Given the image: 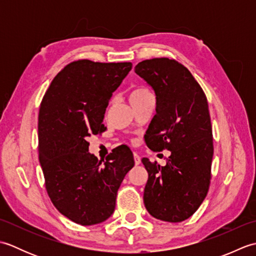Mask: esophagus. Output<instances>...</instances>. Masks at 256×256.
Returning <instances> with one entry per match:
<instances>
[{
	"label": "esophagus",
	"mask_w": 256,
	"mask_h": 256,
	"mask_svg": "<svg viewBox=\"0 0 256 256\" xmlns=\"http://www.w3.org/2000/svg\"><path fill=\"white\" fill-rule=\"evenodd\" d=\"M134 162H135V165L140 164V157L136 153H134Z\"/></svg>",
	"instance_id": "1"
}]
</instances>
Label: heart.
<instances>
[{
    "instance_id": "heart-1",
    "label": "heart",
    "mask_w": 256,
    "mask_h": 256,
    "mask_svg": "<svg viewBox=\"0 0 256 256\" xmlns=\"http://www.w3.org/2000/svg\"><path fill=\"white\" fill-rule=\"evenodd\" d=\"M150 94H152L148 89H146L145 86H136V88H134L131 92H130V101H131V103L135 102V101H140Z\"/></svg>"
}]
</instances>
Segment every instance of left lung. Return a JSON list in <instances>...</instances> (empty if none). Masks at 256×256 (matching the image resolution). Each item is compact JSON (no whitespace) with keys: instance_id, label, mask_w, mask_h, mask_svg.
<instances>
[{"instance_id":"8db88e82","label":"left lung","mask_w":256,"mask_h":256,"mask_svg":"<svg viewBox=\"0 0 256 256\" xmlns=\"http://www.w3.org/2000/svg\"><path fill=\"white\" fill-rule=\"evenodd\" d=\"M135 72L156 96L146 145L170 150L165 166L142 160L148 172L145 208L158 220L182 222L197 211L209 190L214 140L208 101L189 70L174 59L143 60Z\"/></svg>"}]
</instances>
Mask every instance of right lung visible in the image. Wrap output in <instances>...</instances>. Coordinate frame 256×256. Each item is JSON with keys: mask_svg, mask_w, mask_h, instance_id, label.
<instances>
[{"mask_svg": "<svg viewBox=\"0 0 256 256\" xmlns=\"http://www.w3.org/2000/svg\"><path fill=\"white\" fill-rule=\"evenodd\" d=\"M131 69V62H70L40 103L38 153L47 194L62 214L81 226L110 218L118 190L134 166L128 146L99 160L89 153L88 142L106 130L108 101Z\"/></svg>", "mask_w": 256, "mask_h": 256, "instance_id": "obj_1", "label": "right lung"}]
</instances>
